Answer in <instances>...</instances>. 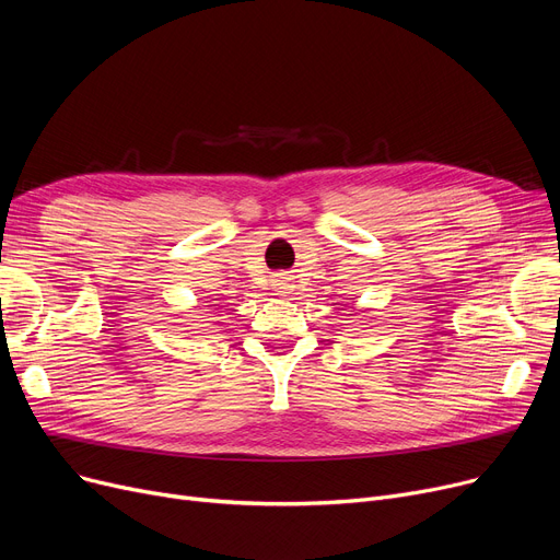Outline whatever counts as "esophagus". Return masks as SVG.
Returning <instances> with one entry per match:
<instances>
[{"mask_svg": "<svg viewBox=\"0 0 560 560\" xmlns=\"http://www.w3.org/2000/svg\"><path fill=\"white\" fill-rule=\"evenodd\" d=\"M275 283H277V288H279V292H283V290H285V288H288V277H285V275H279V277H277V281H275Z\"/></svg>", "mask_w": 560, "mask_h": 560, "instance_id": "obj_1", "label": "esophagus"}]
</instances>
